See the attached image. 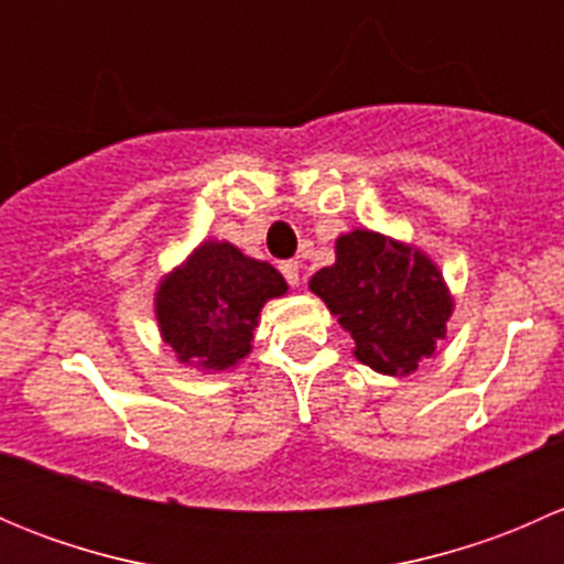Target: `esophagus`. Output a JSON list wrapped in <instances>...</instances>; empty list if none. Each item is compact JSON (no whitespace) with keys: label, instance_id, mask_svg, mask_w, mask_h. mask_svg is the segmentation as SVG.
I'll return each mask as SVG.
<instances>
[{"label":"esophagus","instance_id":"obj_1","mask_svg":"<svg viewBox=\"0 0 564 564\" xmlns=\"http://www.w3.org/2000/svg\"><path fill=\"white\" fill-rule=\"evenodd\" d=\"M281 272L289 281V286H300V264L297 261H281Z\"/></svg>","mask_w":564,"mask_h":564}]
</instances>
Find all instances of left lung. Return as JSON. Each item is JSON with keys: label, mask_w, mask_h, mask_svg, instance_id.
<instances>
[{"label": "left lung", "mask_w": 564, "mask_h": 564, "mask_svg": "<svg viewBox=\"0 0 564 564\" xmlns=\"http://www.w3.org/2000/svg\"><path fill=\"white\" fill-rule=\"evenodd\" d=\"M308 289L355 338L351 355L384 377H409L434 357L456 305L425 250L371 229L340 235Z\"/></svg>", "instance_id": "left-lung-1"}]
</instances>
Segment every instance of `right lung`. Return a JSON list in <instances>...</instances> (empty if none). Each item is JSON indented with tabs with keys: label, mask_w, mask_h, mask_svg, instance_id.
Returning <instances> with one entry per match:
<instances>
[{
	"label": "right lung",
	"mask_w": 564,
	"mask_h": 564,
	"mask_svg": "<svg viewBox=\"0 0 564 564\" xmlns=\"http://www.w3.org/2000/svg\"><path fill=\"white\" fill-rule=\"evenodd\" d=\"M286 292L270 261L250 259L226 240H204L158 283V329L182 366L231 371L253 349L261 308Z\"/></svg>",
	"instance_id": "1"
}]
</instances>
